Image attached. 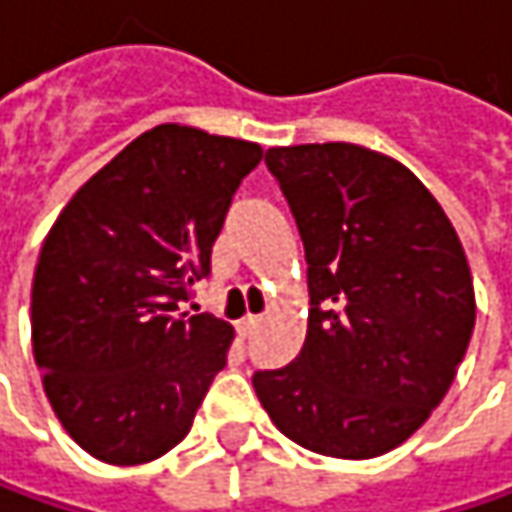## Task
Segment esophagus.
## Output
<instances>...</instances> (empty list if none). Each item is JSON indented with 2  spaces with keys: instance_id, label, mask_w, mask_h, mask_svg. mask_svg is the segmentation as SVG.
Instances as JSON below:
<instances>
[{
  "instance_id": "esophagus-1",
  "label": "esophagus",
  "mask_w": 512,
  "mask_h": 512,
  "mask_svg": "<svg viewBox=\"0 0 512 512\" xmlns=\"http://www.w3.org/2000/svg\"><path fill=\"white\" fill-rule=\"evenodd\" d=\"M255 329H257L255 315H246L243 321H237V335H240V338H249V335H252Z\"/></svg>"
}]
</instances>
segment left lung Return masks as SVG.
<instances>
[{"instance_id":"8db88e82","label":"left lung","mask_w":512,"mask_h":512,"mask_svg":"<svg viewBox=\"0 0 512 512\" xmlns=\"http://www.w3.org/2000/svg\"><path fill=\"white\" fill-rule=\"evenodd\" d=\"M266 166L298 223L312 309L298 358L252 375L257 398L312 453L384 456L441 404L470 344L461 240L410 168L364 145L269 148Z\"/></svg>"}]
</instances>
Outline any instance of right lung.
<instances>
[{
  "instance_id": "1",
  "label": "right lung",
  "mask_w": 512,
  "mask_h": 512,
  "mask_svg": "<svg viewBox=\"0 0 512 512\" xmlns=\"http://www.w3.org/2000/svg\"><path fill=\"white\" fill-rule=\"evenodd\" d=\"M257 143L157 125L71 197L42 243L34 358L56 418L105 464L166 456L191 430L234 329L183 303Z\"/></svg>"
}]
</instances>
